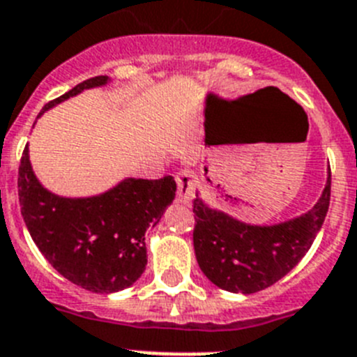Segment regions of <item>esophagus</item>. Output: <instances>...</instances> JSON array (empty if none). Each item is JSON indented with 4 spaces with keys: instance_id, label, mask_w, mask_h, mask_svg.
<instances>
[{
    "instance_id": "34e87169",
    "label": "esophagus",
    "mask_w": 357,
    "mask_h": 357,
    "mask_svg": "<svg viewBox=\"0 0 357 357\" xmlns=\"http://www.w3.org/2000/svg\"><path fill=\"white\" fill-rule=\"evenodd\" d=\"M176 183H178V195L183 202H188L195 195V174L190 169H181L176 174Z\"/></svg>"
}]
</instances>
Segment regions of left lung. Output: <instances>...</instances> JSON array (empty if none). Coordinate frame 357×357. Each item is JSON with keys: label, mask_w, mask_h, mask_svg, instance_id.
Wrapping results in <instances>:
<instances>
[{"label": "left lung", "mask_w": 357, "mask_h": 357, "mask_svg": "<svg viewBox=\"0 0 357 357\" xmlns=\"http://www.w3.org/2000/svg\"><path fill=\"white\" fill-rule=\"evenodd\" d=\"M331 197V171L317 204L284 224L259 227L194 201L195 257L216 287L254 294L284 278L310 250L324 224Z\"/></svg>", "instance_id": "left-lung-1"}]
</instances>
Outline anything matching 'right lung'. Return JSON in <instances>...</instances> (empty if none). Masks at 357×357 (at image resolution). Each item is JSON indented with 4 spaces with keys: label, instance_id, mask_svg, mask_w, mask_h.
<instances>
[{
    "label": "right lung",
    "instance_id": "add662e5",
    "mask_svg": "<svg viewBox=\"0 0 357 357\" xmlns=\"http://www.w3.org/2000/svg\"><path fill=\"white\" fill-rule=\"evenodd\" d=\"M107 81V75L88 79L45 103L42 112ZM17 188L22 218L43 257L72 284L100 294L123 291L144 273L146 229L158 224L176 195L174 178L163 176L128 178L96 197H58L33 174L28 146L21 156Z\"/></svg>",
    "mask_w": 357,
    "mask_h": 357
}]
</instances>
